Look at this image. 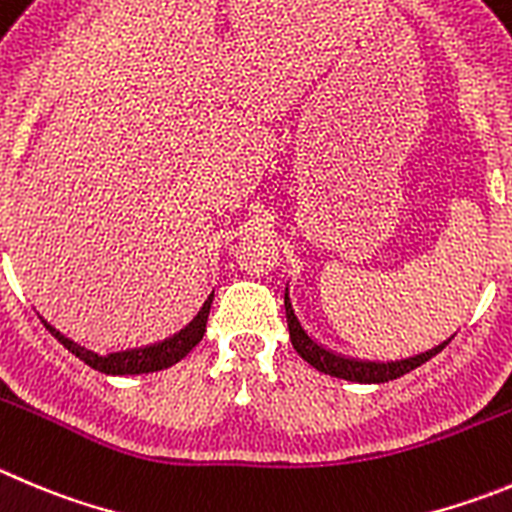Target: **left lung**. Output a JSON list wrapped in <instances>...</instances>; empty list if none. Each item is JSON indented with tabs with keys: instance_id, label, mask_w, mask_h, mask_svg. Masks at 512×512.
<instances>
[{
	"instance_id": "8db88e82",
	"label": "left lung",
	"mask_w": 512,
	"mask_h": 512,
	"mask_svg": "<svg viewBox=\"0 0 512 512\" xmlns=\"http://www.w3.org/2000/svg\"><path fill=\"white\" fill-rule=\"evenodd\" d=\"M285 315H288L290 341H293V348L300 353V358H305L313 369L323 371V374H331L348 381H361V384H381V381L399 379V376L409 374L412 369L422 366L424 361H429L434 353H439L447 343H450L444 341L442 346L432 348V351L427 353H419V356L404 358V361H386V364H381V361H361V358H351L343 356V353L331 351V348H326L323 343L315 341V338L303 328L298 315H295L288 288H285Z\"/></svg>"
}]
</instances>
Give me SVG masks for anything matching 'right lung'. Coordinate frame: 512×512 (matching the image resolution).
I'll return each mask as SVG.
<instances>
[{
    "mask_svg": "<svg viewBox=\"0 0 512 512\" xmlns=\"http://www.w3.org/2000/svg\"><path fill=\"white\" fill-rule=\"evenodd\" d=\"M212 298L214 293H209V298L204 300V305L199 308V313L186 323L181 331H176L174 336L164 338V341H156L151 346H141V348H126V351H116V353H95L90 348L80 346V343L70 341L65 333L57 331L55 326H50L47 321L45 328L62 343V346L68 348L70 353L85 361L88 366H93L95 371H103V374H113V376H123V374H148V371H161L174 366L176 361L186 356L191 348L197 346L202 341L204 331H207V318H209V308H212Z\"/></svg>",
    "mask_w": 512,
    "mask_h": 512,
    "instance_id": "1",
    "label": "right lung"
}]
</instances>
